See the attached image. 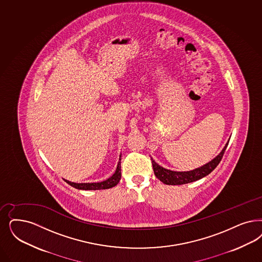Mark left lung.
I'll return each mask as SVG.
<instances>
[{"mask_svg": "<svg viewBox=\"0 0 262 262\" xmlns=\"http://www.w3.org/2000/svg\"><path fill=\"white\" fill-rule=\"evenodd\" d=\"M227 145H228V141L224 147V149L222 150V152L219 154L214 160L190 171H172L169 169L163 168V166L159 165L153 159H151L152 164H153L154 173L156 177L160 179V181H162L165 185H183V184H188V183L199 180L207 176L208 174H210L216 168V165L223 159V156L226 152Z\"/></svg>", "mask_w": 262, "mask_h": 262, "instance_id": "1", "label": "left lung"}]
</instances>
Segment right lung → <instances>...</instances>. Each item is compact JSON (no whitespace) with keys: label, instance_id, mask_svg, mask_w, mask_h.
<instances>
[{"label":"right lung","instance_id":"1","mask_svg":"<svg viewBox=\"0 0 262 262\" xmlns=\"http://www.w3.org/2000/svg\"><path fill=\"white\" fill-rule=\"evenodd\" d=\"M63 180L73 188L78 189V190H105V189H110L112 187H115L121 180V156L119 159L116 171L111 177H109L107 180L102 181L99 183H73V182L66 180V179H63Z\"/></svg>","mask_w":262,"mask_h":262}]
</instances>
